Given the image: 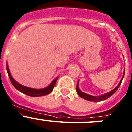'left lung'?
Instances as JSON below:
<instances>
[{"instance_id":"obj_1","label":"left lung","mask_w":132,"mask_h":132,"mask_svg":"<svg viewBox=\"0 0 132 132\" xmlns=\"http://www.w3.org/2000/svg\"><path fill=\"white\" fill-rule=\"evenodd\" d=\"M124 75H125V71H124V73H123V77L121 78L120 83H119L117 87H116V88H114V89L112 90L111 91L109 92H108V93H106V94H103V95H99V96H94V95H90V94H86V93L83 92L82 91L80 90V89L79 88V80L78 81V84L77 85V88H76V90H77L78 95L80 97L87 100V101H93V102H99V101H104V100H106L107 99H108L109 97H110L111 95H113V94L116 92V90H118V88H119V87H120V85H121L122 81H123V78H124Z\"/></svg>"}]
</instances>
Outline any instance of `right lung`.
<instances>
[{"instance_id":"obj_1","label":"right lung","mask_w":132,"mask_h":132,"mask_svg":"<svg viewBox=\"0 0 132 132\" xmlns=\"http://www.w3.org/2000/svg\"><path fill=\"white\" fill-rule=\"evenodd\" d=\"M7 71L9 79H10L11 83L13 85L14 87L18 90L21 92L23 93V94L31 97H40L44 96V95H47V94H50L51 92L53 90L54 87H55V83H56L57 80L58 78H55L54 80L49 85L47 86V87H45V88H42V89H36V88H30V87H26V86L23 85L17 82V81L12 78V76H11L10 71H9V67H8L7 62Z\"/></svg>"}]
</instances>
